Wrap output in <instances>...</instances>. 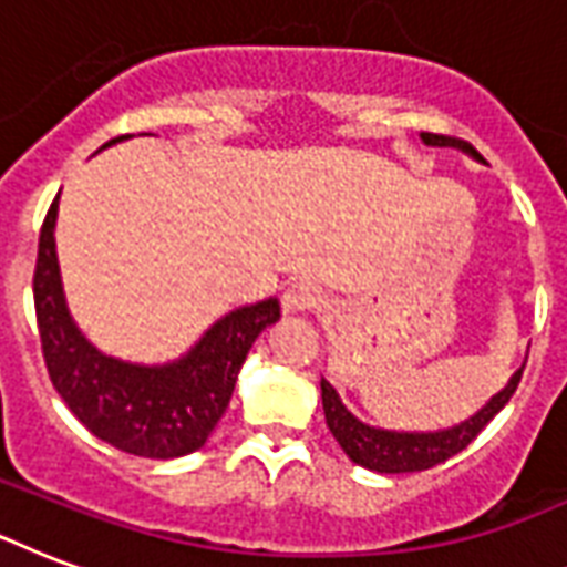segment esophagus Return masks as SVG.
I'll use <instances>...</instances> for the list:
<instances>
[{
	"mask_svg": "<svg viewBox=\"0 0 567 567\" xmlns=\"http://www.w3.org/2000/svg\"><path fill=\"white\" fill-rule=\"evenodd\" d=\"M320 306V291L311 282H293L285 288L282 293V309L288 315H302Z\"/></svg>",
	"mask_w": 567,
	"mask_h": 567,
	"instance_id": "1",
	"label": "esophagus"
}]
</instances>
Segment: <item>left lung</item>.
<instances>
[{"instance_id": "1", "label": "left lung", "mask_w": 567, "mask_h": 567, "mask_svg": "<svg viewBox=\"0 0 567 567\" xmlns=\"http://www.w3.org/2000/svg\"><path fill=\"white\" fill-rule=\"evenodd\" d=\"M421 137L426 146H456L462 153L480 158L474 146L467 141H458V137L432 135V132H423ZM520 373H524V368L512 373L509 385L497 391L474 417L439 432H394L368 426L341 403V396L327 379H320V396H323V414H327L329 432L336 435L341 450L353 458L355 465L377 471V474H414V471H430V467L447 462L450 456L462 453L488 426L494 414L509 403V396L515 394V388L520 382Z\"/></svg>"}]
</instances>
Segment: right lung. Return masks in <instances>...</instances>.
Here are the masks:
<instances>
[{
	"instance_id": "add662e5",
	"label": "right lung",
	"mask_w": 567,
	"mask_h": 567,
	"mask_svg": "<svg viewBox=\"0 0 567 567\" xmlns=\"http://www.w3.org/2000/svg\"><path fill=\"white\" fill-rule=\"evenodd\" d=\"M55 217L58 205L52 203L40 229L34 267V311L52 385L70 412L111 447L144 458L188 456L203 447L226 412L249 347L261 329L279 320V300L270 297L229 311L188 355L171 364L120 362L100 353L66 311Z\"/></svg>"
}]
</instances>
